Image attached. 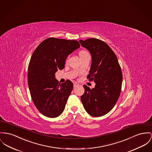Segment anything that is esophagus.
<instances>
[{"label": "esophagus", "mask_w": 152, "mask_h": 152, "mask_svg": "<svg viewBox=\"0 0 152 152\" xmlns=\"http://www.w3.org/2000/svg\"><path fill=\"white\" fill-rule=\"evenodd\" d=\"M78 85H79V84L77 82H74V87H76V86H77Z\"/></svg>", "instance_id": "34e87169"}]
</instances>
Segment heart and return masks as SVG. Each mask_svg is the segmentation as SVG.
I'll return each mask as SVG.
<instances>
[{
	"instance_id": "1",
	"label": "heart",
	"mask_w": 152,
	"mask_h": 152,
	"mask_svg": "<svg viewBox=\"0 0 152 152\" xmlns=\"http://www.w3.org/2000/svg\"><path fill=\"white\" fill-rule=\"evenodd\" d=\"M88 53V52H86V51H81V52H80V56H81V55H84L85 53Z\"/></svg>"
}]
</instances>
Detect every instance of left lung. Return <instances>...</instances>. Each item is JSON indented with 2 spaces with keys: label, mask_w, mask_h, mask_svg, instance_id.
<instances>
[{
  "label": "left lung",
  "mask_w": 152,
  "mask_h": 152,
  "mask_svg": "<svg viewBox=\"0 0 152 152\" xmlns=\"http://www.w3.org/2000/svg\"><path fill=\"white\" fill-rule=\"evenodd\" d=\"M79 41L91 54L87 78L96 83L92 89L83 85L85 92L81 101L90 115L99 117L110 111L119 97L123 80L121 69L116 55L105 42L94 38Z\"/></svg>",
  "instance_id": "obj_1"
}]
</instances>
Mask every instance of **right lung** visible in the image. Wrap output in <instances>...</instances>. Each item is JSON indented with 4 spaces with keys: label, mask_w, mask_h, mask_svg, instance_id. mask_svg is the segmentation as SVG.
Listing matches in <instances>:
<instances>
[{
    "label": "right lung",
    "mask_w": 152,
    "mask_h": 152,
    "mask_svg": "<svg viewBox=\"0 0 152 152\" xmlns=\"http://www.w3.org/2000/svg\"><path fill=\"white\" fill-rule=\"evenodd\" d=\"M80 47L78 41L48 38L41 42L31 55L28 82L37 110L48 118L60 116L73 88L71 81L59 83L55 78L64 68L67 56Z\"/></svg>",
    "instance_id": "1"
}]
</instances>
